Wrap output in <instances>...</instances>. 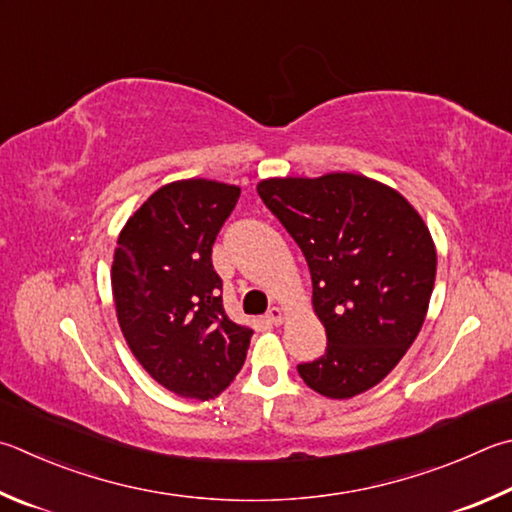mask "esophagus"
Returning <instances> with one entry per match:
<instances>
[{"instance_id": "esophagus-1", "label": "esophagus", "mask_w": 512, "mask_h": 512, "mask_svg": "<svg viewBox=\"0 0 512 512\" xmlns=\"http://www.w3.org/2000/svg\"><path fill=\"white\" fill-rule=\"evenodd\" d=\"M266 320L271 324H282L284 322V309H280V306H271L266 313Z\"/></svg>"}]
</instances>
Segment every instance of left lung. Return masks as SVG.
<instances>
[{
	"label": "left lung",
	"instance_id": "8db88e82",
	"mask_svg": "<svg viewBox=\"0 0 512 512\" xmlns=\"http://www.w3.org/2000/svg\"><path fill=\"white\" fill-rule=\"evenodd\" d=\"M257 194L300 246L327 331L324 356L297 371L322 396L367 392L423 327L436 277L430 230L410 201L360 174L266 179Z\"/></svg>",
	"mask_w": 512,
	"mask_h": 512
}]
</instances>
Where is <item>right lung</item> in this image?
Masks as SVG:
<instances>
[{
    "instance_id": "right-lung-1",
    "label": "right lung",
    "mask_w": 512,
    "mask_h": 512,
    "mask_svg": "<svg viewBox=\"0 0 512 512\" xmlns=\"http://www.w3.org/2000/svg\"><path fill=\"white\" fill-rule=\"evenodd\" d=\"M237 185H163L127 219L111 264L120 331L156 383L212 398L246 360L253 329L224 311L212 244L239 199Z\"/></svg>"
}]
</instances>
